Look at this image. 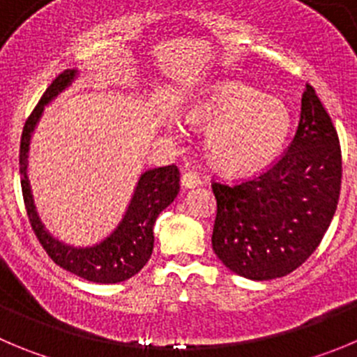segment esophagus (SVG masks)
<instances>
[{
    "label": "esophagus",
    "mask_w": 357,
    "mask_h": 357,
    "mask_svg": "<svg viewBox=\"0 0 357 357\" xmlns=\"http://www.w3.org/2000/svg\"><path fill=\"white\" fill-rule=\"evenodd\" d=\"M181 185L183 188H195V186L201 185V178H199V174H195V172L188 171L181 176Z\"/></svg>",
    "instance_id": "34e87169"
}]
</instances>
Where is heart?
I'll return each instance as SVG.
<instances>
[{
  "label": "heart",
  "instance_id": "obj_1",
  "mask_svg": "<svg viewBox=\"0 0 357 357\" xmlns=\"http://www.w3.org/2000/svg\"><path fill=\"white\" fill-rule=\"evenodd\" d=\"M195 125H215L208 135L213 162L225 171L262 167L282 149L291 128L284 103L239 82H222L192 107Z\"/></svg>",
  "mask_w": 357,
  "mask_h": 357
}]
</instances>
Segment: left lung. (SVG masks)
I'll return each mask as SVG.
<instances>
[{
	"label": "left lung",
	"mask_w": 357,
	"mask_h": 357,
	"mask_svg": "<svg viewBox=\"0 0 357 357\" xmlns=\"http://www.w3.org/2000/svg\"><path fill=\"white\" fill-rule=\"evenodd\" d=\"M340 186L338 133L315 89L306 84L298 130L280 158L254 178L213 179L216 257L250 280L289 275L321 245Z\"/></svg>",
	"instance_id": "1"
}]
</instances>
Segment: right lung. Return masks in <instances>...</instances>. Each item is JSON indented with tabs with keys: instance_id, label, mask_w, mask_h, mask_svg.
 Returning <instances> with one entry per match:
<instances>
[{
	"instance_id": "add662e5",
	"label": "right lung",
	"mask_w": 357,
	"mask_h": 357,
	"mask_svg": "<svg viewBox=\"0 0 357 357\" xmlns=\"http://www.w3.org/2000/svg\"><path fill=\"white\" fill-rule=\"evenodd\" d=\"M75 70H65L51 82L42 95L36 107L26 119L24 130L21 137V153H19V165H21V186L24 197L26 211H28L29 224L33 232L49 257L66 271L81 278L96 282V284H118L137 275L146 262L149 261L153 252V225L160 213L167 208L176 199L179 192V171L176 165L149 169L141 176L128 206L125 218L114 232L100 245L91 248H73L59 243L52 238L40 222L33 204L31 188L28 179V151L29 139L42 116L45 103L58 96L75 77Z\"/></svg>"
}]
</instances>
